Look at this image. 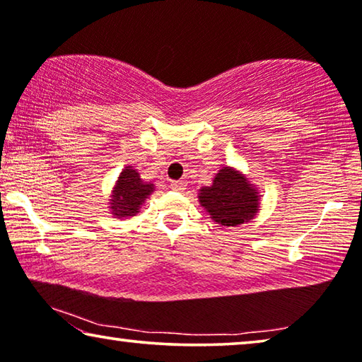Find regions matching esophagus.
Instances as JSON below:
<instances>
[{
  "mask_svg": "<svg viewBox=\"0 0 362 362\" xmlns=\"http://www.w3.org/2000/svg\"><path fill=\"white\" fill-rule=\"evenodd\" d=\"M185 187H187V183L183 180L170 182V188H172V190H175V192H183V190H185Z\"/></svg>",
  "mask_w": 362,
  "mask_h": 362,
  "instance_id": "34e87169",
  "label": "esophagus"
}]
</instances>
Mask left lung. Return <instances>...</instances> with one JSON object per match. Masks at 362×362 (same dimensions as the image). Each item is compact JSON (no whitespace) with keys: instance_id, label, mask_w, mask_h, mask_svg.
Masks as SVG:
<instances>
[{"instance_id":"obj_1","label":"left lung","mask_w":362,"mask_h":362,"mask_svg":"<svg viewBox=\"0 0 362 362\" xmlns=\"http://www.w3.org/2000/svg\"><path fill=\"white\" fill-rule=\"evenodd\" d=\"M198 202L220 226H238L256 218L261 208V192L234 167L218 170L210 187L198 190Z\"/></svg>"}]
</instances>
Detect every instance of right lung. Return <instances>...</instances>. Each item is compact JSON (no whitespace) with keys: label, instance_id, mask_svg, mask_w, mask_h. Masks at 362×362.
Returning a JSON list of instances; mask_svg holds the SVG:
<instances>
[{"label":"right lung","instance_id":"add662e5","mask_svg":"<svg viewBox=\"0 0 362 362\" xmlns=\"http://www.w3.org/2000/svg\"><path fill=\"white\" fill-rule=\"evenodd\" d=\"M156 190L152 182H144L139 172L132 169V165H126L111 190L108 208L110 213L119 220H128L139 213L144 202Z\"/></svg>","mask_w":362,"mask_h":362}]
</instances>
